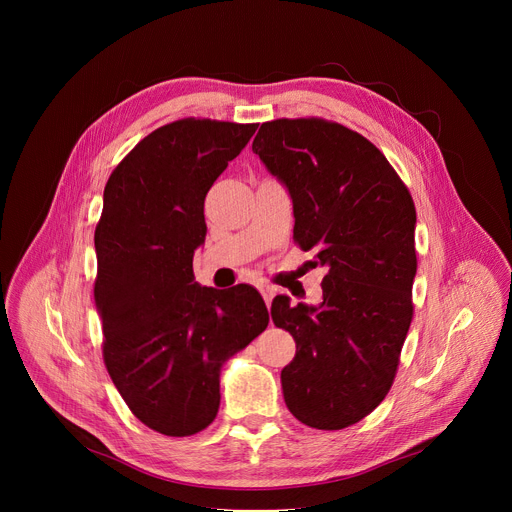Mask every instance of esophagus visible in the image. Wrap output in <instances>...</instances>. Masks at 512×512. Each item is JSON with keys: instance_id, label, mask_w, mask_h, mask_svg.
<instances>
[{"instance_id": "1", "label": "esophagus", "mask_w": 512, "mask_h": 512, "mask_svg": "<svg viewBox=\"0 0 512 512\" xmlns=\"http://www.w3.org/2000/svg\"><path fill=\"white\" fill-rule=\"evenodd\" d=\"M259 291H261V296H263V300H265V304L269 306L271 304V300H273V296H275V287L273 285H269V283H259Z\"/></svg>"}]
</instances>
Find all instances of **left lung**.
Listing matches in <instances>:
<instances>
[{
    "mask_svg": "<svg viewBox=\"0 0 512 512\" xmlns=\"http://www.w3.org/2000/svg\"><path fill=\"white\" fill-rule=\"evenodd\" d=\"M253 152L294 202V239L326 267L322 304H271L296 340L281 371L287 409L316 429H344L389 393L413 318L415 204L387 158L326 119H275Z\"/></svg>",
    "mask_w": 512,
    "mask_h": 512,
    "instance_id": "8db88e82",
    "label": "left lung"
}]
</instances>
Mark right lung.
I'll return each mask as SVG.
<instances>
[{
    "label": "right lung",
    "mask_w": 512,
    "mask_h": 512,
    "mask_svg": "<svg viewBox=\"0 0 512 512\" xmlns=\"http://www.w3.org/2000/svg\"><path fill=\"white\" fill-rule=\"evenodd\" d=\"M257 123L180 119L143 137L107 180L95 229L103 358L131 413L172 437L208 427L223 364L269 324L259 291L194 281L204 198Z\"/></svg>",
    "instance_id": "1"
}]
</instances>
